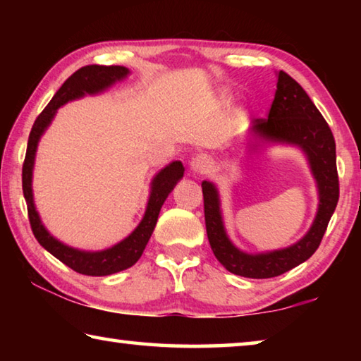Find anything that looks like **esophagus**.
Wrapping results in <instances>:
<instances>
[{
	"label": "esophagus",
	"mask_w": 361,
	"mask_h": 361,
	"mask_svg": "<svg viewBox=\"0 0 361 361\" xmlns=\"http://www.w3.org/2000/svg\"><path fill=\"white\" fill-rule=\"evenodd\" d=\"M212 167V162H210V157L205 156V154H197L191 159V162H189V169H191L192 173H197V175H202L207 173Z\"/></svg>",
	"instance_id": "esophagus-1"
}]
</instances>
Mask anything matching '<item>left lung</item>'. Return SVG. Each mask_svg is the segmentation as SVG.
<instances>
[{
	"label": "left lung",
	"mask_w": 361,
	"mask_h": 361,
	"mask_svg": "<svg viewBox=\"0 0 361 361\" xmlns=\"http://www.w3.org/2000/svg\"><path fill=\"white\" fill-rule=\"evenodd\" d=\"M250 132L261 143H285L301 148L319 189V209L302 239L282 250L250 255L229 240L219 209L218 189L213 183L202 181L205 228L213 255L235 276L271 279L309 259L320 245L339 199L336 143L314 102L285 71L277 73V90L267 119H253Z\"/></svg>",
	"instance_id": "8db88e82"
}]
</instances>
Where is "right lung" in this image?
<instances>
[{
	"label": "right lung",
	"mask_w": 361,
	"mask_h": 361,
	"mask_svg": "<svg viewBox=\"0 0 361 361\" xmlns=\"http://www.w3.org/2000/svg\"><path fill=\"white\" fill-rule=\"evenodd\" d=\"M129 70L126 66L111 65H87L79 68L76 73L66 79L62 84L49 105L42 109V113L36 118L35 124L32 127L28 137V146L25 161H23L22 167V188H23V197L27 200V210H28V219L32 231L39 242L41 247H44L49 253L56 256L73 271L84 276H111V274L121 272L124 269L132 267L143 255V250L148 243L152 231L156 228L159 212L161 207L166 202L167 195L172 192L176 183L183 178L185 173V167L180 161H175L164 167L154 178L151 181V192L148 199V205H146V212L143 219L132 232L129 237L124 240L116 243L114 247L102 250V252H84V250H78L65 245L56 237L49 234V231L41 223V218L36 212V207L33 202V189H32V178H33V166H35V156L36 148H38L39 138L44 130L51 124L54 116H56L57 109L68 103L71 100L81 99L85 94L94 95L103 92L108 87H111L114 82L122 81L129 75Z\"/></svg>",
	"instance_id": "obj_1"
}]
</instances>
